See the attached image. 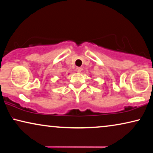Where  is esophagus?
<instances>
[{"label": "esophagus", "instance_id": "esophagus-1", "mask_svg": "<svg viewBox=\"0 0 153 153\" xmlns=\"http://www.w3.org/2000/svg\"><path fill=\"white\" fill-rule=\"evenodd\" d=\"M81 70H82V69H81V68H79V67H78V68H76V70L77 72H81Z\"/></svg>", "mask_w": 153, "mask_h": 153}]
</instances>
